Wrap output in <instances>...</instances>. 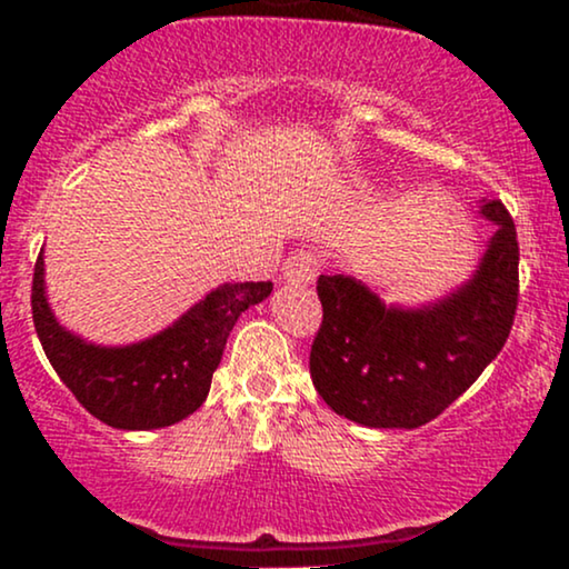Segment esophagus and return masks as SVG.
I'll return each mask as SVG.
<instances>
[{"mask_svg": "<svg viewBox=\"0 0 569 569\" xmlns=\"http://www.w3.org/2000/svg\"><path fill=\"white\" fill-rule=\"evenodd\" d=\"M318 270H321L318 253H312L310 248H297L283 262V280L286 283H310L316 280Z\"/></svg>", "mask_w": 569, "mask_h": 569, "instance_id": "1", "label": "esophagus"}]
</instances>
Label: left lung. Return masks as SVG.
Returning <instances> with one entry per match:
<instances>
[{"instance_id":"1","label":"left lung","mask_w":569,"mask_h":569,"mask_svg":"<svg viewBox=\"0 0 569 569\" xmlns=\"http://www.w3.org/2000/svg\"><path fill=\"white\" fill-rule=\"evenodd\" d=\"M481 213L498 230L476 276L441 302L407 310L356 278H318L323 321L310 375L337 415L369 428H420L502 350L519 305V240L500 200H485Z\"/></svg>"}]
</instances>
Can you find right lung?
<instances>
[{
  "label": "right lung",
  "mask_w": 569,
  "mask_h": 569,
  "mask_svg": "<svg viewBox=\"0 0 569 569\" xmlns=\"http://www.w3.org/2000/svg\"><path fill=\"white\" fill-rule=\"evenodd\" d=\"M270 291V280L224 283L160 335L126 348H101L56 321L44 297V262L39 253L31 312L44 356L90 415L120 430H154L200 409L234 321Z\"/></svg>",
  "instance_id": "1"
}]
</instances>
